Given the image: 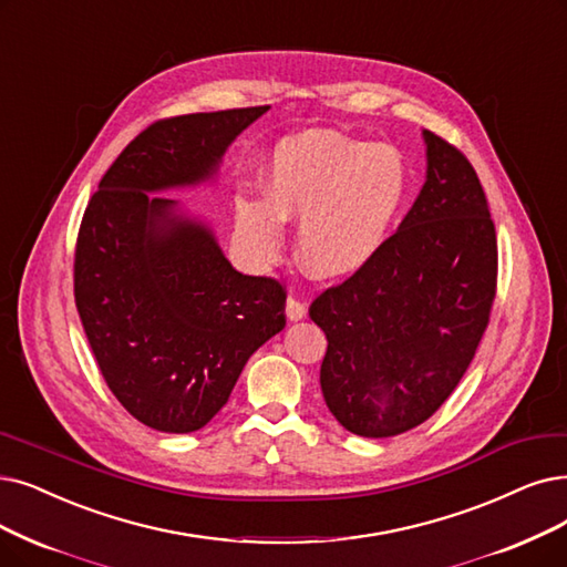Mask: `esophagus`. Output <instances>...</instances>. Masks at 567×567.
<instances>
[{
  "label": "esophagus",
  "instance_id": "1",
  "mask_svg": "<svg viewBox=\"0 0 567 567\" xmlns=\"http://www.w3.org/2000/svg\"><path fill=\"white\" fill-rule=\"evenodd\" d=\"M286 316L288 321H302L307 316V305L300 302L296 296H288L286 300Z\"/></svg>",
  "mask_w": 567,
  "mask_h": 567
}]
</instances>
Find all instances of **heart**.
<instances>
[{
	"label": "heart",
	"instance_id": "heart-1",
	"mask_svg": "<svg viewBox=\"0 0 567 567\" xmlns=\"http://www.w3.org/2000/svg\"><path fill=\"white\" fill-rule=\"evenodd\" d=\"M410 188L402 153L330 130L281 140L262 165V197L235 199V235L246 256L271 262L284 223L300 220L298 251L313 277H351L386 241Z\"/></svg>",
	"mask_w": 567,
	"mask_h": 567
}]
</instances>
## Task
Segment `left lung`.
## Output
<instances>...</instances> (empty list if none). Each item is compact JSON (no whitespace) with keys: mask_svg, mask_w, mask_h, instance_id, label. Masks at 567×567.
Instances as JSON below:
<instances>
[{"mask_svg":"<svg viewBox=\"0 0 567 567\" xmlns=\"http://www.w3.org/2000/svg\"><path fill=\"white\" fill-rule=\"evenodd\" d=\"M425 181L379 254L313 300L321 391L349 433L395 437L454 393L488 326L497 246L467 157L423 130Z\"/></svg>","mask_w":567,"mask_h":567,"instance_id":"8db88e82","label":"left lung"}]
</instances>
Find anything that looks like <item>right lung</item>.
Listing matches in <instances>:
<instances>
[{
  "label": "right lung",
  "instance_id": "obj_1",
  "mask_svg": "<svg viewBox=\"0 0 567 567\" xmlns=\"http://www.w3.org/2000/svg\"><path fill=\"white\" fill-rule=\"evenodd\" d=\"M269 106L190 113L144 130L83 214L74 296L111 393L144 425L195 433L284 330L279 281L246 277L214 225L169 190L212 186L223 155Z\"/></svg>",
  "mask_w": 567,
  "mask_h": 567
}]
</instances>
